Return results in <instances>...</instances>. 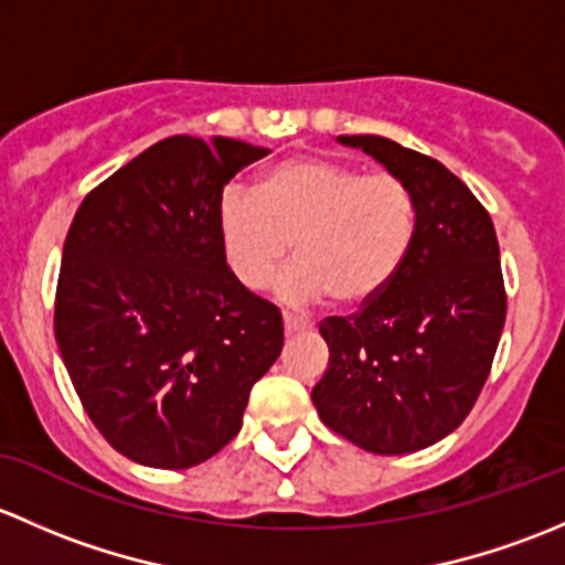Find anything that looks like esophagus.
<instances>
[{
	"label": "esophagus",
	"mask_w": 565,
	"mask_h": 565,
	"mask_svg": "<svg viewBox=\"0 0 565 565\" xmlns=\"http://www.w3.org/2000/svg\"><path fill=\"white\" fill-rule=\"evenodd\" d=\"M282 329H285V337H290V334H299V331L305 329V323L296 321V318L290 316H282Z\"/></svg>",
	"instance_id": "1"
}]
</instances>
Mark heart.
I'll return each instance as SVG.
<instances>
[{
    "mask_svg": "<svg viewBox=\"0 0 565 565\" xmlns=\"http://www.w3.org/2000/svg\"><path fill=\"white\" fill-rule=\"evenodd\" d=\"M217 231L225 264L244 288H266L294 242L296 264L277 280V296L288 305L329 296L353 310L377 299L408 258L416 198L394 173L290 157L264 173L258 190H225Z\"/></svg>",
    "mask_w": 565,
    "mask_h": 565,
    "instance_id": "1",
    "label": "heart"
}]
</instances>
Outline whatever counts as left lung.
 I'll list each match as a JSON object with an SVG mask.
<instances>
[{
  "label": "left lung",
  "mask_w": 565,
  "mask_h": 565,
  "mask_svg": "<svg viewBox=\"0 0 565 565\" xmlns=\"http://www.w3.org/2000/svg\"><path fill=\"white\" fill-rule=\"evenodd\" d=\"M375 157L416 198V236L377 299L326 318L329 367L318 416L372 455H411L465 422L484 388L505 323L498 236L487 209L427 154L381 136H340Z\"/></svg>",
  "instance_id": "obj_1"
}]
</instances>
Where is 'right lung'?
Segmentation results:
<instances>
[{"label": "right lung", "instance_id": "obj_1", "mask_svg": "<svg viewBox=\"0 0 565 565\" xmlns=\"http://www.w3.org/2000/svg\"><path fill=\"white\" fill-rule=\"evenodd\" d=\"M269 149L171 136L92 190L62 249L54 331L81 405L138 465L193 468L242 429L282 316L231 275L223 188Z\"/></svg>", "mask_w": 565, "mask_h": 565}]
</instances>
